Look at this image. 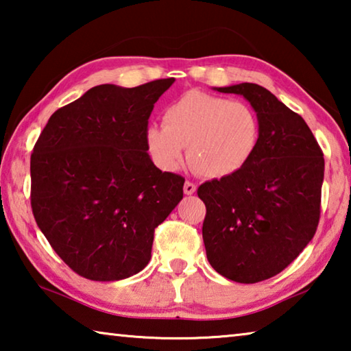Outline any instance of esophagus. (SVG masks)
<instances>
[{
    "instance_id": "obj_1",
    "label": "esophagus",
    "mask_w": 351,
    "mask_h": 351,
    "mask_svg": "<svg viewBox=\"0 0 351 351\" xmlns=\"http://www.w3.org/2000/svg\"><path fill=\"white\" fill-rule=\"evenodd\" d=\"M195 192H197V186H195L193 182H190V181L184 182V193H186V195H193Z\"/></svg>"
}]
</instances>
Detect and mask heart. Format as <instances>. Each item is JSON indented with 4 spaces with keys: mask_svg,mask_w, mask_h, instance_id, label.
<instances>
[{
    "mask_svg": "<svg viewBox=\"0 0 351 351\" xmlns=\"http://www.w3.org/2000/svg\"><path fill=\"white\" fill-rule=\"evenodd\" d=\"M258 119L245 102L190 90L164 111V125L147 128L145 141L154 161L164 169L182 162L184 147L198 175L210 180L241 170L258 142Z\"/></svg>",
    "mask_w": 351,
    "mask_h": 351,
    "instance_id": "b5f03b06",
    "label": "heart"
}]
</instances>
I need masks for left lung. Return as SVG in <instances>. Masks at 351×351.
I'll use <instances>...</instances> for the list:
<instances>
[{
    "instance_id": "obj_1",
    "label": "left lung",
    "mask_w": 351,
    "mask_h": 351,
    "mask_svg": "<svg viewBox=\"0 0 351 351\" xmlns=\"http://www.w3.org/2000/svg\"><path fill=\"white\" fill-rule=\"evenodd\" d=\"M217 91L249 100L260 133L245 167L198 187L206 254L218 274L257 283L293 263L316 234L324 153L304 119L266 88L240 83Z\"/></svg>"
}]
</instances>
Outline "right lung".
<instances>
[{"mask_svg":"<svg viewBox=\"0 0 351 351\" xmlns=\"http://www.w3.org/2000/svg\"><path fill=\"white\" fill-rule=\"evenodd\" d=\"M175 79L99 85L58 108L31 154V206L41 232L75 274L96 282L138 274L154 229L182 199L184 178L148 156L154 104Z\"/></svg>","mask_w":351,"mask_h":351,"instance_id":"right-lung-1","label":"right lung"}]
</instances>
